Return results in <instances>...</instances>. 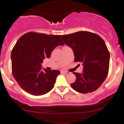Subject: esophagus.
I'll list each match as a JSON object with an SVG mask.
<instances>
[{
    "label": "esophagus",
    "instance_id": "34e87169",
    "mask_svg": "<svg viewBox=\"0 0 124 124\" xmlns=\"http://www.w3.org/2000/svg\"><path fill=\"white\" fill-rule=\"evenodd\" d=\"M61 73H63V74H66V75H67V74L70 73V72H67V71H61Z\"/></svg>",
    "mask_w": 124,
    "mask_h": 124
}]
</instances>
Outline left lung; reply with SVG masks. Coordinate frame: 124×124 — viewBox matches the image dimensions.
<instances>
[{
	"mask_svg": "<svg viewBox=\"0 0 124 124\" xmlns=\"http://www.w3.org/2000/svg\"><path fill=\"white\" fill-rule=\"evenodd\" d=\"M59 37L73 51L75 62H82L83 66L82 73L73 72L76 79L70 84L71 87L80 93L96 90L108 73L109 53L104 41L99 35L89 31Z\"/></svg>",
	"mask_w": 124,
	"mask_h": 124,
	"instance_id": "1",
	"label": "left lung"
}]
</instances>
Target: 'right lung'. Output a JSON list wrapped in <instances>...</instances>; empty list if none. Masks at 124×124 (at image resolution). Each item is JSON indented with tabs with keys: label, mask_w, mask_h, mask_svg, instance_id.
<instances>
[{
	"label": "right lung",
	"mask_w": 124,
	"mask_h": 124,
	"mask_svg": "<svg viewBox=\"0 0 124 124\" xmlns=\"http://www.w3.org/2000/svg\"><path fill=\"white\" fill-rule=\"evenodd\" d=\"M58 35L30 32L21 37L12 51V73L20 87L33 96H41L53 89L58 70L41 69L56 46L63 45Z\"/></svg>",
	"instance_id": "obj_1"
}]
</instances>
